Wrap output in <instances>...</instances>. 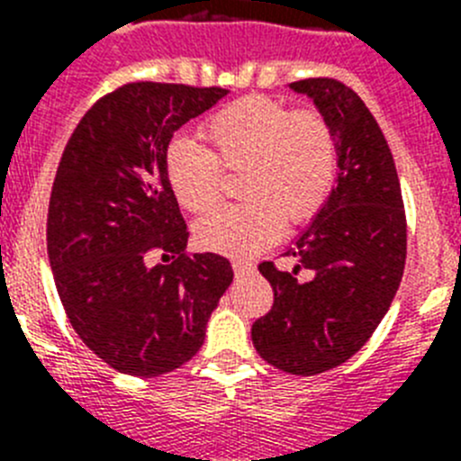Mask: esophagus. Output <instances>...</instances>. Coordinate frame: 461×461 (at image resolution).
Returning a JSON list of instances; mask_svg holds the SVG:
<instances>
[{"mask_svg":"<svg viewBox=\"0 0 461 461\" xmlns=\"http://www.w3.org/2000/svg\"><path fill=\"white\" fill-rule=\"evenodd\" d=\"M233 270H235V275H244V272L254 270V266H251V263H247V260H233Z\"/></svg>","mask_w":461,"mask_h":461,"instance_id":"esophagus-1","label":"esophagus"}]
</instances>
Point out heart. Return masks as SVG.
Masks as SVG:
<instances>
[{
  "instance_id": "heart-1",
  "label": "heart",
  "mask_w": 461,
  "mask_h": 461,
  "mask_svg": "<svg viewBox=\"0 0 461 461\" xmlns=\"http://www.w3.org/2000/svg\"><path fill=\"white\" fill-rule=\"evenodd\" d=\"M210 148L177 140L166 157L175 201L205 214L221 195V170H242L240 195L251 198L212 212L195 226L210 251L251 256L279 238L284 221L303 223L335 186L339 145L316 110H295L267 96L226 105L201 129Z\"/></svg>"
}]
</instances>
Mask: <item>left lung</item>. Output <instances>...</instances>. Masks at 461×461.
Instances as JSON below:
<instances>
[{
	"mask_svg": "<svg viewBox=\"0 0 461 461\" xmlns=\"http://www.w3.org/2000/svg\"><path fill=\"white\" fill-rule=\"evenodd\" d=\"M330 122L339 145L337 186L293 249L297 266L260 263L275 291L251 325L256 351L272 367L313 376L339 367L367 344L390 309L406 263V214L397 168L365 101L332 78L291 83ZM300 267L314 276L304 285Z\"/></svg>",
	"mask_w": 461,
	"mask_h": 461,
	"instance_id": "1",
	"label": "left lung"
}]
</instances>
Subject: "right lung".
I'll list each match as a JSON object with an SVG mask.
<instances>
[{"mask_svg":"<svg viewBox=\"0 0 461 461\" xmlns=\"http://www.w3.org/2000/svg\"><path fill=\"white\" fill-rule=\"evenodd\" d=\"M228 89L129 83L85 113L64 148L48 207V258L73 330L110 367L158 376L182 367L233 281L219 254H186L166 177L173 133ZM158 249L170 264L149 267Z\"/></svg>","mask_w":461,"mask_h":461,"instance_id":"right-lung-1","label":"right lung"}]
</instances>
